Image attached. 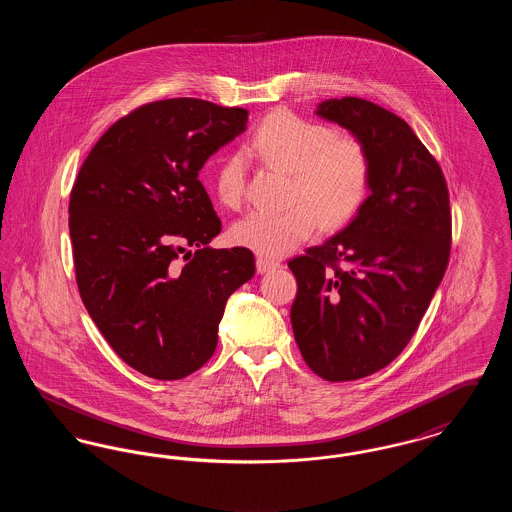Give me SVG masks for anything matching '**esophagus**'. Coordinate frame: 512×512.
Returning a JSON list of instances; mask_svg holds the SVG:
<instances>
[{
	"label": "esophagus",
	"mask_w": 512,
	"mask_h": 512,
	"mask_svg": "<svg viewBox=\"0 0 512 512\" xmlns=\"http://www.w3.org/2000/svg\"><path fill=\"white\" fill-rule=\"evenodd\" d=\"M278 267H280L278 261H270V259H265V257H259V259H257V272H259V274H265V272H270V270H274V268Z\"/></svg>",
	"instance_id": "obj_1"
}]
</instances>
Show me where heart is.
<instances>
[{
	"label": "heart",
	"instance_id": "obj_1",
	"mask_svg": "<svg viewBox=\"0 0 512 512\" xmlns=\"http://www.w3.org/2000/svg\"><path fill=\"white\" fill-rule=\"evenodd\" d=\"M247 153L268 167L292 174L290 199L301 201L284 213L255 211L232 226V242L265 257H284L317 228H338L365 201L370 161L365 146L320 122L288 111L270 113L261 122ZM215 194L226 209H240L245 197L242 159L226 157L213 178Z\"/></svg>",
	"mask_w": 512,
	"mask_h": 512
}]
</instances>
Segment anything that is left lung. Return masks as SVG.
Segmentation results:
<instances>
[{"mask_svg":"<svg viewBox=\"0 0 512 512\" xmlns=\"http://www.w3.org/2000/svg\"><path fill=\"white\" fill-rule=\"evenodd\" d=\"M318 117L349 130L370 161V195L353 220L288 267L292 328L309 368L359 380L407 347L449 263V192L413 128L361 98L326 99Z\"/></svg>","mask_w":512,"mask_h":512,"instance_id":"obj_1","label":"left lung"}]
</instances>
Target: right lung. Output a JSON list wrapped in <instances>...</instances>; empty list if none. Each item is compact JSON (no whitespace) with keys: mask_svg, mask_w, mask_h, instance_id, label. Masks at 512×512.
<instances>
[{"mask_svg":"<svg viewBox=\"0 0 512 512\" xmlns=\"http://www.w3.org/2000/svg\"><path fill=\"white\" fill-rule=\"evenodd\" d=\"M247 115L195 98L147 103L99 138L76 176L78 292L115 353L149 378L180 380L205 365L228 297L255 274L249 249L209 247L220 219L197 178ZM188 246L196 253L180 266Z\"/></svg>","mask_w":512,"mask_h":512,"instance_id":"1","label":"right lung"}]
</instances>
